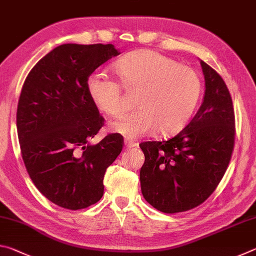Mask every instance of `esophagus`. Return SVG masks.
Masks as SVG:
<instances>
[{"label": "esophagus", "mask_w": 256, "mask_h": 256, "mask_svg": "<svg viewBox=\"0 0 256 256\" xmlns=\"http://www.w3.org/2000/svg\"><path fill=\"white\" fill-rule=\"evenodd\" d=\"M124 144H125V146H126L128 149L134 148V146H138V144H136V142H133L131 140H125L124 141Z\"/></svg>", "instance_id": "1"}]
</instances>
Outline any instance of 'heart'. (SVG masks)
<instances>
[{"label":"heart","mask_w":256,"mask_h":256,"mask_svg":"<svg viewBox=\"0 0 256 256\" xmlns=\"http://www.w3.org/2000/svg\"><path fill=\"white\" fill-rule=\"evenodd\" d=\"M112 68L125 92H136L138 107L112 120V132L128 138L154 130L162 136H172L190 122L202 92L201 79L193 68L154 50L130 53ZM86 88L100 112L116 116L123 110L122 92L116 81L96 72L90 76Z\"/></svg>","instance_id":"1"}]
</instances>
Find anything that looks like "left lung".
Returning <instances> with one entry per match:
<instances>
[{
  "label": "left lung",
  "instance_id": "obj_1",
  "mask_svg": "<svg viewBox=\"0 0 256 256\" xmlns=\"http://www.w3.org/2000/svg\"><path fill=\"white\" fill-rule=\"evenodd\" d=\"M206 80L201 107L190 122L167 141L142 142V196L164 214L204 202L227 170L235 144V114L222 78L200 60Z\"/></svg>",
  "mask_w": 256,
  "mask_h": 256
}]
</instances>
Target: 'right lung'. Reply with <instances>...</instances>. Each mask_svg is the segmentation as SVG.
Returning a JSON list of instances; mask_svg holds the SVG:
<instances>
[{
  "instance_id": "1",
  "label": "right lung",
  "mask_w": 256,
  "mask_h": 256,
  "mask_svg": "<svg viewBox=\"0 0 256 256\" xmlns=\"http://www.w3.org/2000/svg\"><path fill=\"white\" fill-rule=\"evenodd\" d=\"M118 54L112 44H63L26 78L16 110L21 154L34 186L56 206L79 210L100 200L104 175L123 149L118 133L89 144L104 118L86 84Z\"/></svg>"
}]
</instances>
